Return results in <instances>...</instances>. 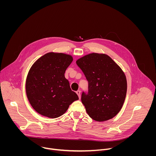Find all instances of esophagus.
I'll return each instance as SVG.
<instances>
[{"label":"esophagus","instance_id":"34e87169","mask_svg":"<svg viewBox=\"0 0 156 156\" xmlns=\"http://www.w3.org/2000/svg\"><path fill=\"white\" fill-rule=\"evenodd\" d=\"M76 93V94H78V97H79V99H80V98H81V91L78 90V91H77Z\"/></svg>","mask_w":156,"mask_h":156}]
</instances>
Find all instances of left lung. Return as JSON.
I'll return each instance as SVG.
<instances>
[{
	"label": "left lung",
	"instance_id": "left-lung-1",
	"mask_svg": "<svg viewBox=\"0 0 156 156\" xmlns=\"http://www.w3.org/2000/svg\"><path fill=\"white\" fill-rule=\"evenodd\" d=\"M76 62L88 81V93H82L81 102L89 116L97 122L114 118L126 98L127 81L123 71L105 54H89Z\"/></svg>",
	"mask_w": 156,
	"mask_h": 156
}]
</instances>
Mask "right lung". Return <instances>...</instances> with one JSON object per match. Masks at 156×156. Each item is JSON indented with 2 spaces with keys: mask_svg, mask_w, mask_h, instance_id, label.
Returning <instances> with one entry per match:
<instances>
[{
  "mask_svg": "<svg viewBox=\"0 0 156 156\" xmlns=\"http://www.w3.org/2000/svg\"><path fill=\"white\" fill-rule=\"evenodd\" d=\"M73 60L71 55L51 52L41 56L31 66L26 79V93L31 105L40 115L57 118L78 100L65 77Z\"/></svg>",
  "mask_w": 156,
  "mask_h": 156,
  "instance_id": "obj_1",
  "label": "right lung"
}]
</instances>
